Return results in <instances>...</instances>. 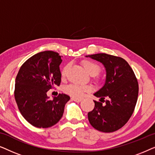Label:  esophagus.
Wrapping results in <instances>:
<instances>
[{"instance_id": "1", "label": "esophagus", "mask_w": 155, "mask_h": 155, "mask_svg": "<svg viewBox=\"0 0 155 155\" xmlns=\"http://www.w3.org/2000/svg\"><path fill=\"white\" fill-rule=\"evenodd\" d=\"M73 100L76 101V102H80L82 100V99H80V98H75V97H73Z\"/></svg>"}]
</instances>
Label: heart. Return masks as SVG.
I'll use <instances>...</instances> for the list:
<instances>
[{
    "label": "heart",
    "mask_w": 155,
    "mask_h": 155,
    "mask_svg": "<svg viewBox=\"0 0 155 155\" xmlns=\"http://www.w3.org/2000/svg\"><path fill=\"white\" fill-rule=\"evenodd\" d=\"M82 65H83L86 71L90 74V75H97L101 71V68L97 63L92 61H82ZM68 68V65H65L61 70V75L65 76L66 71ZM92 90L91 86L89 85H79V84H71L66 86L64 89L65 92L66 94L71 95V96L79 98L83 96V94L87 92H90Z\"/></svg>",
    "instance_id": "heart-1"
}]
</instances>
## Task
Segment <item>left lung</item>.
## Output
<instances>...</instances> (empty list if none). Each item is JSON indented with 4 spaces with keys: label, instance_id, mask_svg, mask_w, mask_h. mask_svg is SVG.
<instances>
[{
    "label": "left lung",
    "instance_id": "left-lung-1",
    "mask_svg": "<svg viewBox=\"0 0 155 155\" xmlns=\"http://www.w3.org/2000/svg\"><path fill=\"white\" fill-rule=\"evenodd\" d=\"M86 57L102 63L107 72L104 84L94 94L100 101H94V109L88 113L89 121L101 132H114L122 128L134 111L139 90L137 78L127 61L120 57L107 54Z\"/></svg>",
    "mask_w": 155,
    "mask_h": 155
}]
</instances>
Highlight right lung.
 <instances>
[{
  "label": "right lung",
  "mask_w": 155,
  "mask_h": 155,
  "mask_svg": "<svg viewBox=\"0 0 155 155\" xmlns=\"http://www.w3.org/2000/svg\"><path fill=\"white\" fill-rule=\"evenodd\" d=\"M62 62L58 53L46 51L34 55L20 67L15 79V99L21 114L33 126L46 128L62 118L70 97L59 94L50 100L46 93L60 85Z\"/></svg>",
  "instance_id": "obj_1"
}]
</instances>
